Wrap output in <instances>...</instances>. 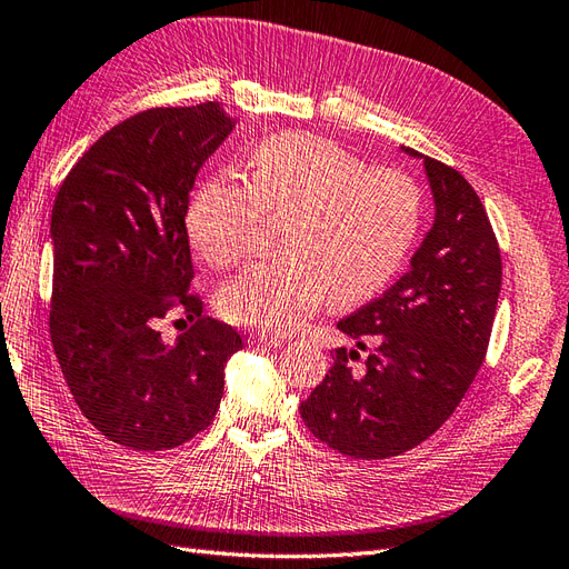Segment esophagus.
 <instances>
[{
    "instance_id": "34e87169",
    "label": "esophagus",
    "mask_w": 569,
    "mask_h": 569,
    "mask_svg": "<svg viewBox=\"0 0 569 569\" xmlns=\"http://www.w3.org/2000/svg\"><path fill=\"white\" fill-rule=\"evenodd\" d=\"M250 341L254 346H269V348H279L286 343L283 337H279V333H271V331H250Z\"/></svg>"
}]
</instances>
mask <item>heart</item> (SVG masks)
<instances>
[{"label": "heart", "instance_id": "heart-1", "mask_svg": "<svg viewBox=\"0 0 569 569\" xmlns=\"http://www.w3.org/2000/svg\"><path fill=\"white\" fill-rule=\"evenodd\" d=\"M279 213L283 254L240 271L218 305L238 325L293 331L333 296L351 305L389 283L416 240L420 189L399 168H362L329 139L281 132L252 151L247 184L213 178L197 189L189 242L209 267L226 269L252 252L259 216Z\"/></svg>", "mask_w": 569, "mask_h": 569}]
</instances>
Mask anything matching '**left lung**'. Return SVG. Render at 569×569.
I'll return each mask as SVG.
<instances>
[{
	"mask_svg": "<svg viewBox=\"0 0 569 569\" xmlns=\"http://www.w3.org/2000/svg\"><path fill=\"white\" fill-rule=\"evenodd\" d=\"M406 153L420 156L406 146ZM435 223L411 269L382 298L339 322L360 351L337 348L329 375L300 403L310 432L353 459L413 449L455 413L483 366L502 283L486 207L463 174L426 156Z\"/></svg>",
	"mask_w": 569,
	"mask_h": 569,
	"instance_id": "1",
	"label": "left lung"
}]
</instances>
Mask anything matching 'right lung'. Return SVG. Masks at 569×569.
<instances>
[{"mask_svg": "<svg viewBox=\"0 0 569 569\" xmlns=\"http://www.w3.org/2000/svg\"><path fill=\"white\" fill-rule=\"evenodd\" d=\"M216 103L151 108L114 124L69 170L52 207L50 339L71 397L108 440L172 449L209 428L242 337L201 315L184 216L199 168L230 134ZM172 318L190 327L174 342Z\"/></svg>", "mask_w": 569, "mask_h": 569, "instance_id": "add662e5", "label": "right lung"}]
</instances>
